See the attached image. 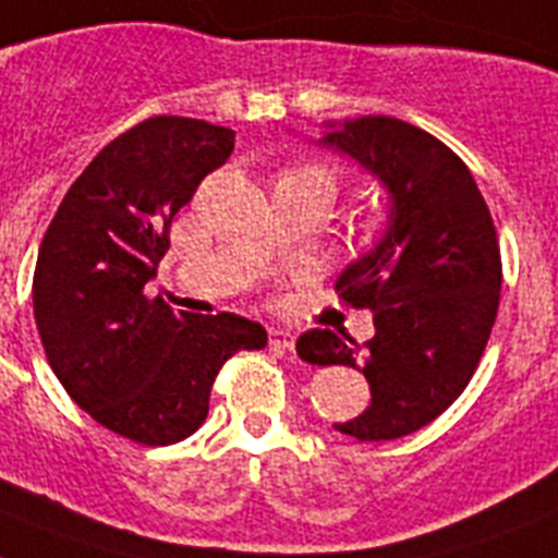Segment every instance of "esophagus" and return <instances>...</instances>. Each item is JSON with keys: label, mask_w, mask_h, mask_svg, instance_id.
<instances>
[{"label": "esophagus", "mask_w": 558, "mask_h": 558, "mask_svg": "<svg viewBox=\"0 0 558 558\" xmlns=\"http://www.w3.org/2000/svg\"><path fill=\"white\" fill-rule=\"evenodd\" d=\"M269 343H271V349L294 351V335L287 329H269Z\"/></svg>", "instance_id": "1"}]
</instances>
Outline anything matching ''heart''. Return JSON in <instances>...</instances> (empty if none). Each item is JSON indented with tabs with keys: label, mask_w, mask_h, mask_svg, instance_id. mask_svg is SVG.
I'll list each match as a JSON object with an SVG mask.
<instances>
[{
	"label": "heart",
	"mask_w": 558,
	"mask_h": 558,
	"mask_svg": "<svg viewBox=\"0 0 558 558\" xmlns=\"http://www.w3.org/2000/svg\"><path fill=\"white\" fill-rule=\"evenodd\" d=\"M280 178H312V181H320V184L329 186L331 195H335V178H331V172L323 170V167H315V163H298V167H289Z\"/></svg>",
	"instance_id": "b5f03b06"
}]
</instances>
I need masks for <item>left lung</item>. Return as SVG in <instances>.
I'll list each match as a JSON object with an SVG mask.
<instances>
[{"label": "left lung", "mask_w": 558, "mask_h": 558, "mask_svg": "<svg viewBox=\"0 0 558 558\" xmlns=\"http://www.w3.org/2000/svg\"><path fill=\"white\" fill-rule=\"evenodd\" d=\"M380 178L391 195L386 238L337 278V298L372 308L374 337L312 329L298 354L312 366H351L372 405L337 423L360 442L414 434L474 377L494 329L502 257L490 209L453 149L409 121L366 116L323 138Z\"/></svg>", "instance_id": "obj_1"}]
</instances>
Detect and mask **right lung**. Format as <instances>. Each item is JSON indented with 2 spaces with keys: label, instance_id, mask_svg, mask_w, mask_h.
Masks as SVG:
<instances>
[{
  "label": "right lung",
  "instance_id": "right-lung-1",
  "mask_svg": "<svg viewBox=\"0 0 558 558\" xmlns=\"http://www.w3.org/2000/svg\"><path fill=\"white\" fill-rule=\"evenodd\" d=\"M232 147L235 133L209 121H142L87 163L41 238L33 317L50 368L78 409L138 446L190 437L223 363L266 345L260 323L175 315L144 294L172 218Z\"/></svg>",
  "mask_w": 558,
  "mask_h": 558
}]
</instances>
